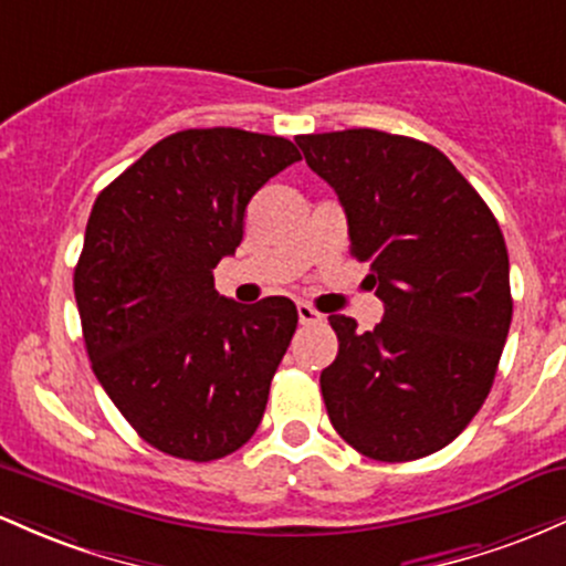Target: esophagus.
Masks as SVG:
<instances>
[{
  "mask_svg": "<svg viewBox=\"0 0 566 566\" xmlns=\"http://www.w3.org/2000/svg\"><path fill=\"white\" fill-rule=\"evenodd\" d=\"M296 313H300V323H304V326H310V323H321V321H323V315L317 313L315 307H310L307 302L296 304Z\"/></svg>",
  "mask_w": 566,
  "mask_h": 566,
  "instance_id": "1",
  "label": "esophagus"
}]
</instances>
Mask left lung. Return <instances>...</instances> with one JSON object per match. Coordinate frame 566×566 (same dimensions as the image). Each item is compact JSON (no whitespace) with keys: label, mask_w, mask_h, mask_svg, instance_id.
<instances>
[{"label":"left lung","mask_w":566,"mask_h":566,"mask_svg":"<svg viewBox=\"0 0 566 566\" xmlns=\"http://www.w3.org/2000/svg\"><path fill=\"white\" fill-rule=\"evenodd\" d=\"M334 187L350 253L371 264L385 315L339 339L321 392L334 430L379 462L420 460L452 443L486 401L511 328V266L497 219L436 146L353 128L296 136Z\"/></svg>","instance_id":"1"}]
</instances>
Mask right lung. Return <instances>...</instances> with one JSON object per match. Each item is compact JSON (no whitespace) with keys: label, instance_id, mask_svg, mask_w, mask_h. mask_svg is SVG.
<instances>
[{"label":"right lung","instance_id":"add662e5","mask_svg":"<svg viewBox=\"0 0 566 566\" xmlns=\"http://www.w3.org/2000/svg\"><path fill=\"white\" fill-rule=\"evenodd\" d=\"M300 149L281 136L192 128L163 138L93 202L74 270L93 374L146 443L211 462L256 433L296 332V304L219 296L253 195Z\"/></svg>","mask_w":566,"mask_h":566}]
</instances>
